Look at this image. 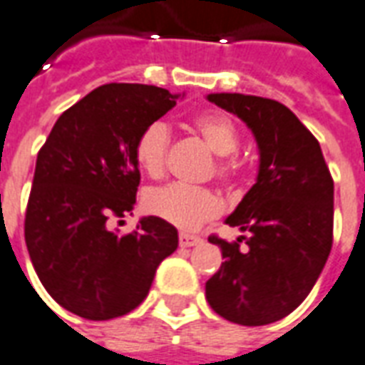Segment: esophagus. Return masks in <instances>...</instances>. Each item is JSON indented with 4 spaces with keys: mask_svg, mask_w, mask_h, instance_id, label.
<instances>
[{
    "mask_svg": "<svg viewBox=\"0 0 365 365\" xmlns=\"http://www.w3.org/2000/svg\"><path fill=\"white\" fill-rule=\"evenodd\" d=\"M202 239L197 237V235H191V233H180V245L182 247H195V245H201Z\"/></svg>",
    "mask_w": 365,
    "mask_h": 365,
    "instance_id": "obj_1",
    "label": "esophagus"
}]
</instances>
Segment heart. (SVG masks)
<instances>
[{
    "mask_svg": "<svg viewBox=\"0 0 365 365\" xmlns=\"http://www.w3.org/2000/svg\"><path fill=\"white\" fill-rule=\"evenodd\" d=\"M195 132L218 155L216 176L222 182H233L241 176V163L233 155L239 147V130L230 116L222 113H202L193 118ZM170 149V128L155 120L141 130L135 139V160L149 174L160 176L166 166ZM145 208L153 216L163 218L182 230H195L202 222L220 212V202L212 191L205 187H191L183 183H170L151 189L145 197Z\"/></svg>",
    "mask_w": 365,
    "mask_h": 365,
    "instance_id": "1",
    "label": "heart"
}]
</instances>
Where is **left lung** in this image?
<instances>
[{
    "mask_svg": "<svg viewBox=\"0 0 365 365\" xmlns=\"http://www.w3.org/2000/svg\"><path fill=\"white\" fill-rule=\"evenodd\" d=\"M208 101L237 115L260 151L257 183L226 224L243 235H210L224 262L207 282L214 312L239 325L285 318L318 282L333 245V178L312 132L274 99L210 93Z\"/></svg>",
    "mask_w": 365,
    "mask_h": 365,
    "instance_id": "left-lung-1",
    "label": "left lung"
}]
</instances>
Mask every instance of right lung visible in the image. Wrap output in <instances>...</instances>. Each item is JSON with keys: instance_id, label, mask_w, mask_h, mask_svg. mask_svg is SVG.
Here are the masks:
<instances>
[{"instance_id": "right-lung-1", "label": "right lung", "mask_w": 365, "mask_h": 365, "mask_svg": "<svg viewBox=\"0 0 365 365\" xmlns=\"http://www.w3.org/2000/svg\"><path fill=\"white\" fill-rule=\"evenodd\" d=\"M145 83H105L66 108L38 153L24 239L41 285L68 312L103 322L145 300L178 230L157 216L120 233L139 185L135 139L176 105Z\"/></svg>"}]
</instances>
